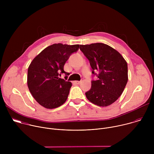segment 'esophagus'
Listing matches in <instances>:
<instances>
[{
  "mask_svg": "<svg viewBox=\"0 0 154 154\" xmlns=\"http://www.w3.org/2000/svg\"><path fill=\"white\" fill-rule=\"evenodd\" d=\"M80 81H74V83L75 84V85H79L80 83Z\"/></svg>",
  "mask_w": 154,
  "mask_h": 154,
  "instance_id": "obj_1",
  "label": "esophagus"
}]
</instances>
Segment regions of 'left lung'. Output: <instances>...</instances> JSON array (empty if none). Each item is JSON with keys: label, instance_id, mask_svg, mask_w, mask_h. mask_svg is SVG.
<instances>
[{"label": "left lung", "instance_id": "8db88e82", "mask_svg": "<svg viewBox=\"0 0 154 154\" xmlns=\"http://www.w3.org/2000/svg\"><path fill=\"white\" fill-rule=\"evenodd\" d=\"M80 49L90 61L93 74L98 78L91 82L90 90L85 93L86 98L100 106L112 104L121 96L128 81L126 61L117 51L103 43L80 45Z\"/></svg>", "mask_w": 154, "mask_h": 154}]
</instances>
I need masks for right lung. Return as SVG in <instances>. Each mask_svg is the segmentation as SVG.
Instances as JSON below:
<instances>
[{"instance_id":"right-lung-1","label":"right lung","mask_w":154,"mask_h":154,"mask_svg":"<svg viewBox=\"0 0 154 154\" xmlns=\"http://www.w3.org/2000/svg\"><path fill=\"white\" fill-rule=\"evenodd\" d=\"M79 46L54 44L31 62L28 68L27 85L32 96L41 106L53 109L67 100L72 83L60 77L63 73L68 75L64 71V65Z\"/></svg>"}]
</instances>
